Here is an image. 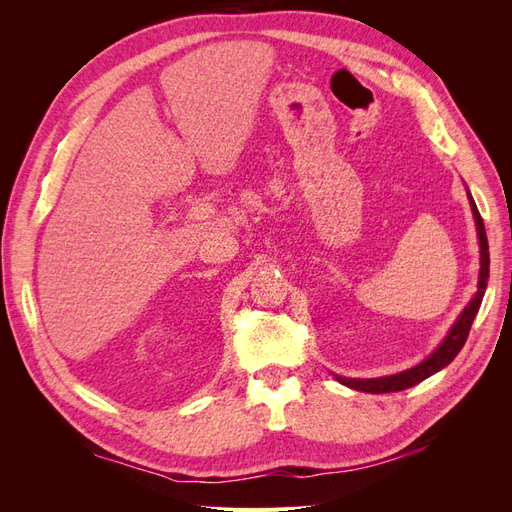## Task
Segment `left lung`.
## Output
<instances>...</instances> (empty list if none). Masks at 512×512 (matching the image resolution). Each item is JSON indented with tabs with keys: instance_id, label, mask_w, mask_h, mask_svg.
<instances>
[{
	"instance_id": "8db88e82",
	"label": "left lung",
	"mask_w": 512,
	"mask_h": 512,
	"mask_svg": "<svg viewBox=\"0 0 512 512\" xmlns=\"http://www.w3.org/2000/svg\"><path fill=\"white\" fill-rule=\"evenodd\" d=\"M470 207L474 213L476 220V230H478V243H480V277H478V290L474 294V299L468 303V307L463 309L461 316L457 318V322L453 324V329L448 331L444 342L436 348L429 359H425L423 363H418L416 367L401 371V374L395 376H386V378H376V380H348V378H337L342 384L350 386L354 391H365V393H395V391H404L410 389V386L423 382L425 378L433 376L436 371H440L442 367H446L451 363L455 356L459 354V350L466 344V339L470 335L474 316L478 314L480 301H483V294L487 288V280H489V243H487V232H485V224L480 213L476 209V203L470 196Z\"/></svg>"
}]
</instances>
